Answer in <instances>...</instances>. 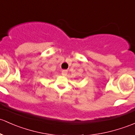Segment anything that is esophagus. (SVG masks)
Segmentation results:
<instances>
[{"instance_id":"obj_1","label":"esophagus","mask_w":135,"mask_h":135,"mask_svg":"<svg viewBox=\"0 0 135 135\" xmlns=\"http://www.w3.org/2000/svg\"><path fill=\"white\" fill-rule=\"evenodd\" d=\"M67 73H68L67 70H62V72H61L62 76H66V74H67Z\"/></svg>"}]
</instances>
